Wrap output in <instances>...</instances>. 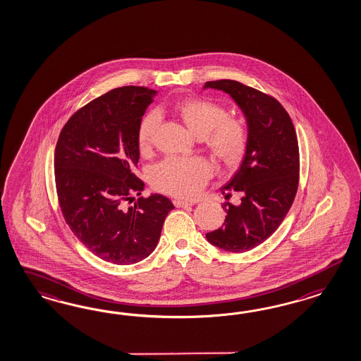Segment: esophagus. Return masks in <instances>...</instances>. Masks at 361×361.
Instances as JSON below:
<instances>
[{
    "label": "esophagus",
    "mask_w": 361,
    "mask_h": 361,
    "mask_svg": "<svg viewBox=\"0 0 361 361\" xmlns=\"http://www.w3.org/2000/svg\"><path fill=\"white\" fill-rule=\"evenodd\" d=\"M176 208H189L193 207V202H188V201H183V200H173Z\"/></svg>",
    "instance_id": "34e87169"
}]
</instances>
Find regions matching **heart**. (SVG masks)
<instances>
[{
	"instance_id": "heart-1",
	"label": "heart",
	"mask_w": 361,
	"mask_h": 361,
	"mask_svg": "<svg viewBox=\"0 0 361 361\" xmlns=\"http://www.w3.org/2000/svg\"><path fill=\"white\" fill-rule=\"evenodd\" d=\"M173 109L189 131L205 139L210 152L219 161L228 166L240 163L247 147V131L242 121L228 118L224 106L209 99L195 98L176 102ZM157 123L156 111L142 116L137 128L140 152L149 151ZM209 175L210 166L200 157H169L154 165L149 177L157 190L173 196L190 197L196 195Z\"/></svg>"
}]
</instances>
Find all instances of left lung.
<instances>
[{"mask_svg": "<svg viewBox=\"0 0 361 361\" xmlns=\"http://www.w3.org/2000/svg\"><path fill=\"white\" fill-rule=\"evenodd\" d=\"M226 92L238 106L247 126V147L225 197L240 193V205L228 202L225 224L207 233L222 250L243 252L267 240L291 208L299 181V148L295 128L282 104L255 88L222 79L207 82L204 90Z\"/></svg>", "mask_w": 361, "mask_h": 361, "instance_id": "8db88e82", "label": "left lung"}]
</instances>
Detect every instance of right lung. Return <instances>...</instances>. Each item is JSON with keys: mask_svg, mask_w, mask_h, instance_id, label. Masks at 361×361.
Segmentation results:
<instances>
[{"mask_svg": "<svg viewBox=\"0 0 361 361\" xmlns=\"http://www.w3.org/2000/svg\"><path fill=\"white\" fill-rule=\"evenodd\" d=\"M157 91L126 86L94 99L68 119L56 142L55 184L63 217L88 250L106 262L132 264L156 249L171 200L152 193L126 207L144 183L137 128Z\"/></svg>", "mask_w": 361, "mask_h": 361, "instance_id": "right-lung-1", "label": "right lung"}]
</instances>
